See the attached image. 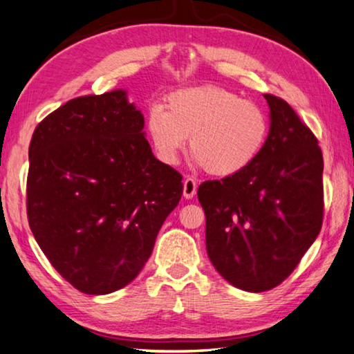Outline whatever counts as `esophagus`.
Masks as SVG:
<instances>
[{"label": "esophagus", "mask_w": 354, "mask_h": 354, "mask_svg": "<svg viewBox=\"0 0 354 354\" xmlns=\"http://www.w3.org/2000/svg\"><path fill=\"white\" fill-rule=\"evenodd\" d=\"M196 191H198V183H196L194 178L187 177L183 182V196L187 199H193Z\"/></svg>", "instance_id": "1"}]
</instances>
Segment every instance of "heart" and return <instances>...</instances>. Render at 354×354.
Returning a JSON list of instances; mask_svg holds the SVG:
<instances>
[{"label": "heart", "instance_id": "heart-1", "mask_svg": "<svg viewBox=\"0 0 354 354\" xmlns=\"http://www.w3.org/2000/svg\"><path fill=\"white\" fill-rule=\"evenodd\" d=\"M268 133L262 106L219 86L172 92L166 108L153 105L146 118V135L161 163L176 165L189 136L193 163L218 177L248 169L263 152Z\"/></svg>", "mask_w": 354, "mask_h": 354}]
</instances>
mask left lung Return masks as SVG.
Segmentation results:
<instances>
[{"mask_svg":"<svg viewBox=\"0 0 354 354\" xmlns=\"http://www.w3.org/2000/svg\"><path fill=\"white\" fill-rule=\"evenodd\" d=\"M263 97L270 108L263 152L243 172L207 180L198 189L213 266L234 287L254 293L290 276L323 221L317 138L287 102Z\"/></svg>","mask_w":354,"mask_h":354,"instance_id":"left-lung-1","label":"left lung"}]
</instances>
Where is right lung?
I'll use <instances>...</instances> for the list:
<instances>
[{"label": "right lung", "instance_id": "add662e5", "mask_svg": "<svg viewBox=\"0 0 354 354\" xmlns=\"http://www.w3.org/2000/svg\"><path fill=\"white\" fill-rule=\"evenodd\" d=\"M127 91L67 102L30 144L26 210L64 279L108 295L135 279L182 198V176L155 158Z\"/></svg>", "mask_w": 354, "mask_h": 354}]
</instances>
